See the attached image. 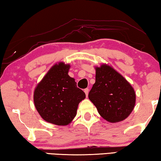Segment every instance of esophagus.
Returning <instances> with one entry per match:
<instances>
[{"mask_svg":"<svg viewBox=\"0 0 161 161\" xmlns=\"http://www.w3.org/2000/svg\"><path fill=\"white\" fill-rule=\"evenodd\" d=\"M88 92H89V89H88V88H85V89H84V92H85V94H86V97L88 96Z\"/></svg>","mask_w":161,"mask_h":161,"instance_id":"1","label":"esophagus"}]
</instances>
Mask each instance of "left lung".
I'll return each mask as SVG.
<instances>
[{
    "label": "left lung",
    "mask_w": 161,
    "mask_h": 161,
    "mask_svg": "<svg viewBox=\"0 0 161 161\" xmlns=\"http://www.w3.org/2000/svg\"><path fill=\"white\" fill-rule=\"evenodd\" d=\"M96 81L88 94L99 115L110 123L125 119L134 108L136 94L131 84L113 67L96 68Z\"/></svg>",
    "instance_id": "left-lung-1"
}]
</instances>
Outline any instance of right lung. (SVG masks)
<instances>
[{
    "mask_svg": "<svg viewBox=\"0 0 161 161\" xmlns=\"http://www.w3.org/2000/svg\"><path fill=\"white\" fill-rule=\"evenodd\" d=\"M70 66L56 64L37 85L34 92L35 107L41 118L57 125H68L75 117L78 104L86 98L69 77Z\"/></svg>",
    "mask_w": 161,
    "mask_h": 161,
    "instance_id": "add662e5",
    "label": "right lung"
}]
</instances>
